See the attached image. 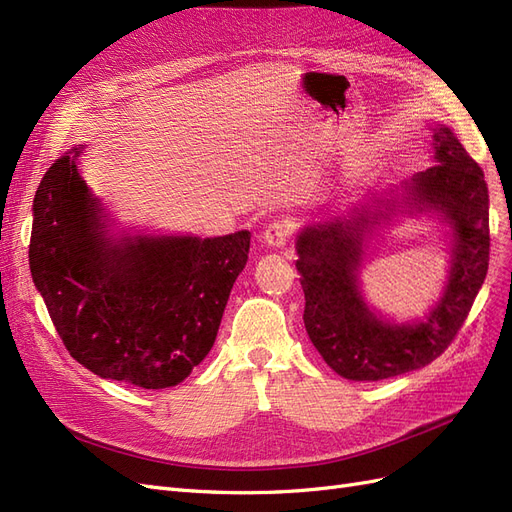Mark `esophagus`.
I'll return each instance as SVG.
<instances>
[{
  "label": "esophagus",
  "mask_w": 512,
  "mask_h": 512,
  "mask_svg": "<svg viewBox=\"0 0 512 512\" xmlns=\"http://www.w3.org/2000/svg\"><path fill=\"white\" fill-rule=\"evenodd\" d=\"M290 237H292V222L290 220L271 222L265 230V235H262V239H265V243L271 247H284Z\"/></svg>",
  "instance_id": "1"
}]
</instances>
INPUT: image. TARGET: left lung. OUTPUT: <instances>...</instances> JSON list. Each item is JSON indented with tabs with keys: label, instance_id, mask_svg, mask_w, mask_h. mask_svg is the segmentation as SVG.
I'll list each match as a JSON object with an SVG mask.
<instances>
[{
	"label": "left lung",
	"instance_id": "obj_1",
	"mask_svg": "<svg viewBox=\"0 0 512 512\" xmlns=\"http://www.w3.org/2000/svg\"><path fill=\"white\" fill-rule=\"evenodd\" d=\"M436 164L406 183L410 203L442 211L455 230L451 280L436 309L418 324L382 322L356 286L359 222L309 226L297 241L305 292V331L327 365L348 380H386L425 367L453 344L489 267V192L483 168L448 128L433 130Z\"/></svg>",
	"mask_w": 512,
	"mask_h": 512
}]
</instances>
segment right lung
I'll return each instance as SVG.
<instances>
[{
  "label": "right lung",
  "instance_id": "1",
  "mask_svg": "<svg viewBox=\"0 0 512 512\" xmlns=\"http://www.w3.org/2000/svg\"><path fill=\"white\" fill-rule=\"evenodd\" d=\"M72 149L34 198L29 267L74 361L100 378L166 389L190 376L218 335L250 232L113 245Z\"/></svg>",
  "mask_w": 512,
  "mask_h": 512
}]
</instances>
